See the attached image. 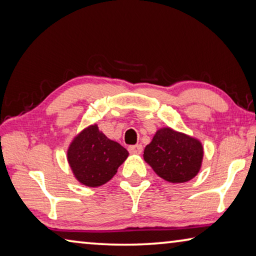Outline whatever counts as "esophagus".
<instances>
[{
  "mask_svg": "<svg viewBox=\"0 0 256 256\" xmlns=\"http://www.w3.org/2000/svg\"><path fill=\"white\" fill-rule=\"evenodd\" d=\"M142 150H144V148H142L141 144H136V146H128L130 154H140L142 152Z\"/></svg>",
  "mask_w": 256,
  "mask_h": 256,
  "instance_id": "1",
  "label": "esophagus"
}]
</instances>
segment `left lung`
I'll return each mask as SVG.
<instances>
[{"instance_id":"left-lung-1","label":"left lung","mask_w":256,"mask_h":256,"mask_svg":"<svg viewBox=\"0 0 256 256\" xmlns=\"http://www.w3.org/2000/svg\"><path fill=\"white\" fill-rule=\"evenodd\" d=\"M144 158L156 174L170 183H185L200 170L203 148L200 141L166 128L146 146Z\"/></svg>"}]
</instances>
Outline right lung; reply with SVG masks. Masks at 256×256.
Masks as SVG:
<instances>
[{"label":"right lung","mask_w":256,"mask_h":256,"mask_svg":"<svg viewBox=\"0 0 256 256\" xmlns=\"http://www.w3.org/2000/svg\"><path fill=\"white\" fill-rule=\"evenodd\" d=\"M128 156V150L99 132L97 125L84 130L68 151L73 174L80 183L90 188L107 183Z\"/></svg>","instance_id":"1"}]
</instances>
